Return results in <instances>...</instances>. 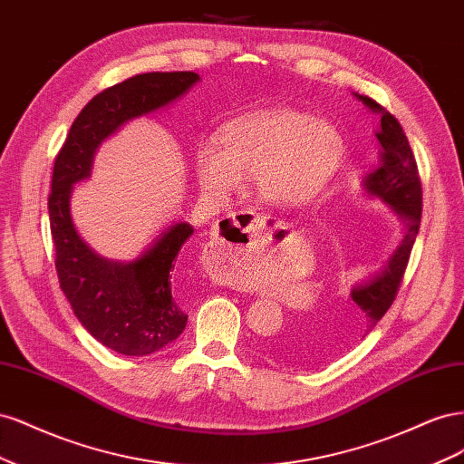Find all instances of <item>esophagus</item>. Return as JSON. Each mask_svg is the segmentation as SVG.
Masks as SVG:
<instances>
[{
	"instance_id": "esophagus-1",
	"label": "esophagus",
	"mask_w": 464,
	"mask_h": 464,
	"mask_svg": "<svg viewBox=\"0 0 464 464\" xmlns=\"http://www.w3.org/2000/svg\"><path fill=\"white\" fill-rule=\"evenodd\" d=\"M263 230V217L251 213V210H240L232 213L222 220V234L217 237L215 244H210L207 251L208 259L228 266L236 256H240L246 247L256 244V237ZM251 251V249H249Z\"/></svg>"
}]
</instances>
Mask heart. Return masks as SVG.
<instances>
[{"label":"heart","instance_id":"1","mask_svg":"<svg viewBox=\"0 0 464 464\" xmlns=\"http://www.w3.org/2000/svg\"><path fill=\"white\" fill-rule=\"evenodd\" d=\"M344 152L334 125L288 108L257 111L224 125L195 147V174L207 191H230L256 176L259 198L304 205L327 188Z\"/></svg>","mask_w":464,"mask_h":464}]
</instances>
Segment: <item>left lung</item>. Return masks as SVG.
Segmentation results:
<instances>
[{
	"label": "left lung",
	"mask_w": 464,
	"mask_h": 464,
	"mask_svg": "<svg viewBox=\"0 0 464 464\" xmlns=\"http://www.w3.org/2000/svg\"><path fill=\"white\" fill-rule=\"evenodd\" d=\"M354 96L375 114H382V130L375 133L379 145H382V160L373 172L363 178L362 186L370 198L383 201L399 217L402 224V240L382 269L353 286L350 298L354 304L346 314H341L329 327L315 329L314 334L306 333L304 335L298 331L271 344V354L276 360L294 363V366L315 363L317 360L333 356L366 339L397 296L420 230L422 184H420L418 166L409 139L397 118L391 116L383 106H379L368 96L356 92Z\"/></svg>",
	"instance_id": "1"
}]
</instances>
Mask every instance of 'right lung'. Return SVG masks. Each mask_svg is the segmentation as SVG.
I'll return each instance as SVG.
<instances>
[{
    "label": "right lung",
    "instance_id": "right-lung-1",
    "mask_svg": "<svg viewBox=\"0 0 464 464\" xmlns=\"http://www.w3.org/2000/svg\"><path fill=\"white\" fill-rule=\"evenodd\" d=\"M198 81L193 72H154L98 92L75 118L53 162L48 213L60 286L81 325L123 356L159 353L184 333L188 315L174 292L172 269L193 228L176 222L137 259H106L77 234L69 199L77 181L91 176L94 152L106 137L174 102Z\"/></svg>",
    "mask_w": 464,
    "mask_h": 464
}]
</instances>
